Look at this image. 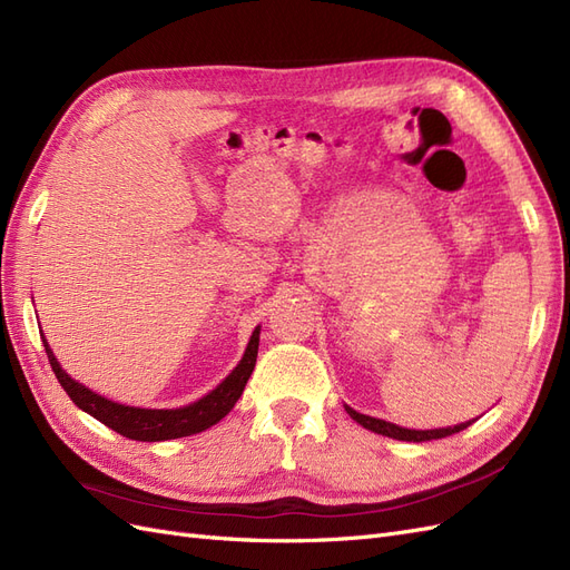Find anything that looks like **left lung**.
Here are the masks:
<instances>
[{
    "label": "left lung",
    "instance_id": "8db88e82",
    "mask_svg": "<svg viewBox=\"0 0 570 570\" xmlns=\"http://www.w3.org/2000/svg\"><path fill=\"white\" fill-rule=\"evenodd\" d=\"M347 409L350 416L358 423L364 425L366 430H371V433H377V435H385V438H392V440H404V442H428V440H442V438H450L454 433H461L463 428H469L473 421H465V423H459L454 428H435V430H409V428H400L394 423H387L383 419H373V416H366V413H358L354 411L352 406H344Z\"/></svg>",
    "mask_w": 570,
    "mask_h": 570
}]
</instances>
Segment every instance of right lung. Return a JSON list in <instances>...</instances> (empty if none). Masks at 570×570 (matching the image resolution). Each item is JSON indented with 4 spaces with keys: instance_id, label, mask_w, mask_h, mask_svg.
Listing matches in <instances>:
<instances>
[{
    "instance_id": "1",
    "label": "right lung",
    "mask_w": 570,
    "mask_h": 570,
    "mask_svg": "<svg viewBox=\"0 0 570 570\" xmlns=\"http://www.w3.org/2000/svg\"><path fill=\"white\" fill-rule=\"evenodd\" d=\"M42 344H45L51 371H55L57 381L61 383V387L66 390L68 396H71L78 409L88 411L90 416H95L99 423H105L107 428L116 430L118 435H124L128 440L161 442V440L197 435L202 430L216 425L223 416H228L235 402L243 396V390L254 371L256 354H258V327L249 337L243 361L233 368V373L226 377V381L206 396H202V400H197L195 404H187L180 409H140V406H126V404L111 402L107 396L92 392L90 387L76 383L73 377L59 366V361L55 354H51L45 335H42Z\"/></svg>"
}]
</instances>
